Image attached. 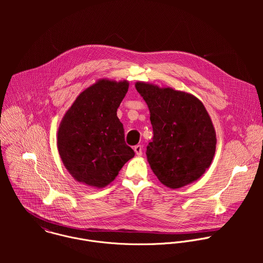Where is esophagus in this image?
Wrapping results in <instances>:
<instances>
[{
	"label": "esophagus",
	"mask_w": 263,
	"mask_h": 263,
	"mask_svg": "<svg viewBox=\"0 0 263 263\" xmlns=\"http://www.w3.org/2000/svg\"><path fill=\"white\" fill-rule=\"evenodd\" d=\"M134 151L136 152L137 156H141L142 153H143V147L141 145H137V146L134 147Z\"/></svg>",
	"instance_id": "esophagus-1"
}]
</instances>
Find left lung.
Masks as SVG:
<instances>
[{
	"label": "left lung",
	"instance_id": "1",
	"mask_svg": "<svg viewBox=\"0 0 263 263\" xmlns=\"http://www.w3.org/2000/svg\"><path fill=\"white\" fill-rule=\"evenodd\" d=\"M136 89L150 110L153 141L147 159L159 181L183 187L200 178L215 156L216 130L202 102L170 87L138 81Z\"/></svg>",
	"mask_w": 263,
	"mask_h": 263
}]
</instances>
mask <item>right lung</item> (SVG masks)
Segmentation results:
<instances>
[{
	"instance_id": "1",
	"label": "right lung",
	"mask_w": 263,
	"mask_h": 263,
	"mask_svg": "<svg viewBox=\"0 0 263 263\" xmlns=\"http://www.w3.org/2000/svg\"><path fill=\"white\" fill-rule=\"evenodd\" d=\"M129 83L99 79L76 98L58 130L62 162L76 181L95 188L110 184L135 156L124 142L117 108Z\"/></svg>"
}]
</instances>
